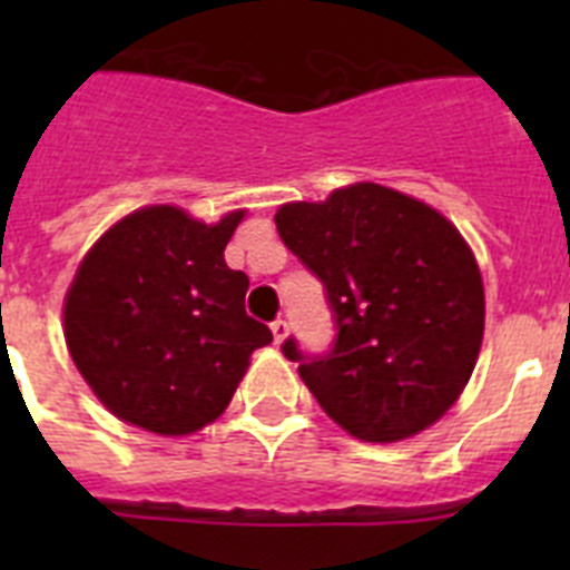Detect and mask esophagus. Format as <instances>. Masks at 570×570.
<instances>
[{
	"label": "esophagus",
	"mask_w": 570,
	"mask_h": 570,
	"mask_svg": "<svg viewBox=\"0 0 570 570\" xmlns=\"http://www.w3.org/2000/svg\"><path fill=\"white\" fill-rule=\"evenodd\" d=\"M271 331H274V342H276V345H279V342L285 340V336H288V322H285L279 316V320L271 322Z\"/></svg>",
	"instance_id": "1"
}]
</instances>
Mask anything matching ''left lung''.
Returning a JSON list of instances; mask_svg holds the SVG:
<instances>
[{
    "mask_svg": "<svg viewBox=\"0 0 570 570\" xmlns=\"http://www.w3.org/2000/svg\"><path fill=\"white\" fill-rule=\"evenodd\" d=\"M274 219L334 314L328 354L305 356L294 336L282 342L322 411L365 442L434 425L471 380L485 328L482 276L460 230L374 183L282 205Z\"/></svg>",
    "mask_w": 570,
    "mask_h": 570,
    "instance_id": "obj_1",
    "label": "left lung"
}]
</instances>
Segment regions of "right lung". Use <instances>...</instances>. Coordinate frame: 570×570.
Listing matches in <instances>:
<instances>
[{"mask_svg":"<svg viewBox=\"0 0 570 570\" xmlns=\"http://www.w3.org/2000/svg\"><path fill=\"white\" fill-rule=\"evenodd\" d=\"M242 216L205 225L154 205L88 250L65 296V342L110 414L163 436L194 434L274 340L245 314L248 276L225 265Z\"/></svg>","mask_w":570,"mask_h":570,"instance_id":"right-lung-1","label":"right lung"}]
</instances>
